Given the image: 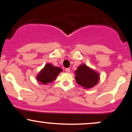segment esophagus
<instances>
[{
    "instance_id": "1",
    "label": "esophagus",
    "mask_w": 132,
    "mask_h": 132,
    "mask_svg": "<svg viewBox=\"0 0 132 132\" xmlns=\"http://www.w3.org/2000/svg\"><path fill=\"white\" fill-rule=\"evenodd\" d=\"M65 71H66V72H70V69H69V68H66V69H65Z\"/></svg>"
}]
</instances>
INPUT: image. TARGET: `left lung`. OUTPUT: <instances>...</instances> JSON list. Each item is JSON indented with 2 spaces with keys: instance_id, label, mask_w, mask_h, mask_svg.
Wrapping results in <instances>:
<instances>
[{
  "instance_id": "obj_1",
  "label": "left lung",
  "mask_w": 132,
  "mask_h": 132,
  "mask_svg": "<svg viewBox=\"0 0 132 132\" xmlns=\"http://www.w3.org/2000/svg\"><path fill=\"white\" fill-rule=\"evenodd\" d=\"M76 79L78 84L86 89L90 88L97 84L99 75L85 64L79 66L76 71Z\"/></svg>"
}]
</instances>
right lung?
<instances>
[{
    "instance_id": "1",
    "label": "right lung",
    "mask_w": 132,
    "mask_h": 132,
    "mask_svg": "<svg viewBox=\"0 0 132 132\" xmlns=\"http://www.w3.org/2000/svg\"><path fill=\"white\" fill-rule=\"evenodd\" d=\"M61 71V68L54 67L50 64H47L37 76L38 81L45 84L51 82L56 79L57 76Z\"/></svg>"
}]
</instances>
